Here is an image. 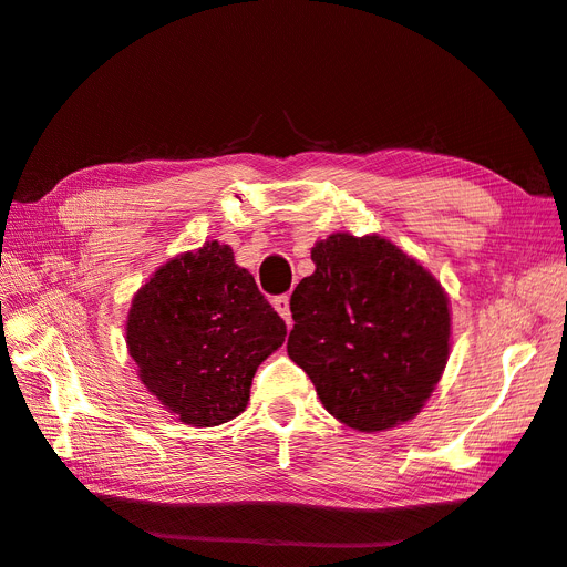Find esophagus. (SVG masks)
Masks as SVG:
<instances>
[{"label": "esophagus", "mask_w": 567, "mask_h": 567, "mask_svg": "<svg viewBox=\"0 0 567 567\" xmlns=\"http://www.w3.org/2000/svg\"><path fill=\"white\" fill-rule=\"evenodd\" d=\"M271 305H274V310H277L286 319V323L290 326V298L288 296H277L271 300Z\"/></svg>", "instance_id": "esophagus-1"}]
</instances>
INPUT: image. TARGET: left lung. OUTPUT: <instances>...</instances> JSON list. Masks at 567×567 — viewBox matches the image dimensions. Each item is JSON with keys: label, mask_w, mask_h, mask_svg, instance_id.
Masks as SVG:
<instances>
[{"label": "left lung", "mask_w": 567, "mask_h": 567, "mask_svg": "<svg viewBox=\"0 0 567 567\" xmlns=\"http://www.w3.org/2000/svg\"><path fill=\"white\" fill-rule=\"evenodd\" d=\"M312 262L290 296V359L354 431L414 419L450 357L444 290L381 236L333 234L312 248Z\"/></svg>", "instance_id": "8db88e82"}]
</instances>
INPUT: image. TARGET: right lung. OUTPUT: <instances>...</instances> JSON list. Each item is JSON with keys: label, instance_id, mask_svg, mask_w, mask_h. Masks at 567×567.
<instances>
[{"label": "right lung", "instance_id": "obj_1", "mask_svg": "<svg viewBox=\"0 0 567 567\" xmlns=\"http://www.w3.org/2000/svg\"><path fill=\"white\" fill-rule=\"evenodd\" d=\"M284 340V319L217 241L163 265L127 317L142 383L169 414L198 427L241 414L257 367Z\"/></svg>", "mask_w": 567, "mask_h": 567}]
</instances>
